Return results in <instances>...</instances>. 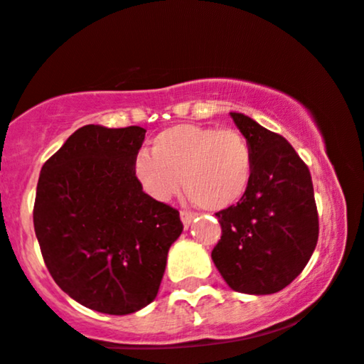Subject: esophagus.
Segmentation results:
<instances>
[{
  "mask_svg": "<svg viewBox=\"0 0 364 364\" xmlns=\"http://www.w3.org/2000/svg\"><path fill=\"white\" fill-rule=\"evenodd\" d=\"M196 218L194 213H191V211H181V220L183 223V227L189 228L191 223H193V220Z\"/></svg>",
  "mask_w": 364,
  "mask_h": 364,
  "instance_id": "34e87169",
  "label": "esophagus"
}]
</instances>
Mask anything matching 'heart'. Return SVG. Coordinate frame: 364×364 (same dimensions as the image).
Wrapping results in <instances>:
<instances>
[{"mask_svg":"<svg viewBox=\"0 0 364 364\" xmlns=\"http://www.w3.org/2000/svg\"><path fill=\"white\" fill-rule=\"evenodd\" d=\"M132 175L148 198L166 203L183 191L208 211L234 206L246 194L252 175V151L234 129L178 124L151 141V154L141 151Z\"/></svg>","mask_w":364,"mask_h":364,"instance_id":"b5f03b06","label":"heart"}]
</instances>
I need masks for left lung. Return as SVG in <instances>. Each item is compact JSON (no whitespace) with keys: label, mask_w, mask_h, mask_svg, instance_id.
I'll use <instances>...</instances> for the list:
<instances>
[{"label":"left lung","mask_w":364,"mask_h":364,"mask_svg":"<svg viewBox=\"0 0 364 364\" xmlns=\"http://www.w3.org/2000/svg\"><path fill=\"white\" fill-rule=\"evenodd\" d=\"M252 151V175L235 206L216 213L222 237L211 258L235 292L267 296L304 270L318 242V213L308 166L279 134L230 112Z\"/></svg>","instance_id":"left-lung-1"}]
</instances>
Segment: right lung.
Segmentation results:
<instances>
[{"label":"right lung","mask_w":364,"mask_h":364,"mask_svg":"<svg viewBox=\"0 0 364 364\" xmlns=\"http://www.w3.org/2000/svg\"><path fill=\"white\" fill-rule=\"evenodd\" d=\"M146 130L84 125L43 165L34 230L53 280L73 301L105 314L153 303L178 211L141 191L132 175Z\"/></svg>","instance_id":"add662e5"}]
</instances>
